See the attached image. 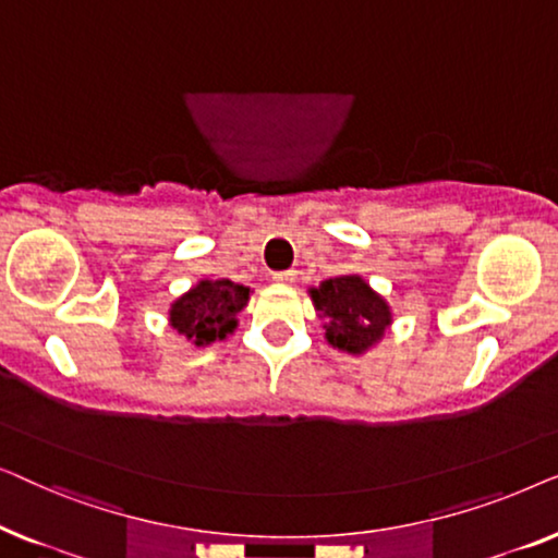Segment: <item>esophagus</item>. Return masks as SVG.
<instances>
[{
  "instance_id": "34e87169",
  "label": "esophagus",
  "mask_w": 558,
  "mask_h": 558,
  "mask_svg": "<svg viewBox=\"0 0 558 558\" xmlns=\"http://www.w3.org/2000/svg\"><path fill=\"white\" fill-rule=\"evenodd\" d=\"M274 281H277V284H294V281H296V271H294V269L277 271V274H274Z\"/></svg>"
}]
</instances>
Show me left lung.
<instances>
[{
    "label": "left lung",
    "mask_w": 558,
    "mask_h": 558,
    "mask_svg": "<svg viewBox=\"0 0 558 558\" xmlns=\"http://www.w3.org/2000/svg\"><path fill=\"white\" fill-rule=\"evenodd\" d=\"M317 317L323 319L327 345L348 355H365L386 338L393 310L361 274L325 279L307 289Z\"/></svg>",
    "instance_id": "obj_1"
}]
</instances>
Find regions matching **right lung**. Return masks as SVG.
<instances>
[{
    "label": "right lung",
    "mask_w": 558,
    "mask_h": 558,
    "mask_svg": "<svg viewBox=\"0 0 558 558\" xmlns=\"http://www.w3.org/2000/svg\"><path fill=\"white\" fill-rule=\"evenodd\" d=\"M251 300V289L231 279H201L167 310V323L193 348H208L239 327V312Z\"/></svg>",
    "instance_id": "right-lung-1"
}]
</instances>
